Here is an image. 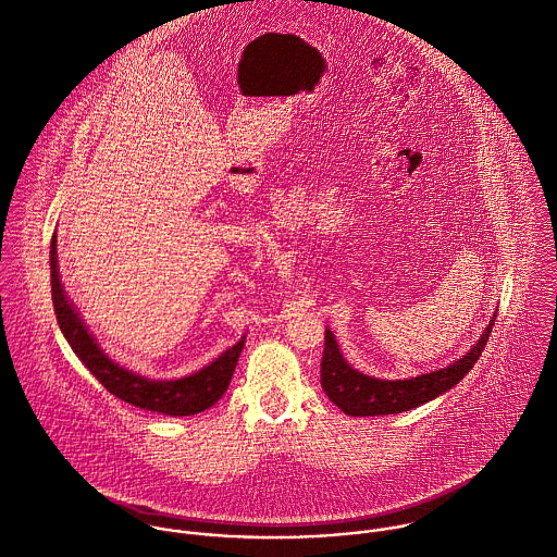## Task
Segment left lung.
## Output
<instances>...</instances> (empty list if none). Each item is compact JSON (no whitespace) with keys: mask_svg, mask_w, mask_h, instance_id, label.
I'll return each instance as SVG.
<instances>
[{"mask_svg":"<svg viewBox=\"0 0 557 557\" xmlns=\"http://www.w3.org/2000/svg\"><path fill=\"white\" fill-rule=\"evenodd\" d=\"M495 317L478 345L458 362L447 369L425 373L412 380H377L364 375L347 364L338 343L330 330H325V349L321 360V386L325 395L349 417H377L408 412L421 404L454 388L480 360L488 336L493 332Z\"/></svg>","mask_w":557,"mask_h":557,"instance_id":"1","label":"left lung"}]
</instances>
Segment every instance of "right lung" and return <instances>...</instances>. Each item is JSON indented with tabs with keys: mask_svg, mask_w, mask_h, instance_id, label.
<instances>
[{
	"mask_svg": "<svg viewBox=\"0 0 557 557\" xmlns=\"http://www.w3.org/2000/svg\"><path fill=\"white\" fill-rule=\"evenodd\" d=\"M49 267H51V299H53V312L58 319V325L69 341L75 356L84 362V367L99 380V384L112 393L114 397L143 408L151 412H160L166 417H190L208 410L214 406L223 393L230 386V380L234 375L238 356L243 351L245 341H238L232 349H227L223 356H219L212 364L206 369L182 377V380H147L143 375H136L134 371H127L112 362L103 349L97 345L88 327L84 325L77 308L66 297L64 286L60 284L58 275V251H55V234L51 238V251H49Z\"/></svg>",
	"mask_w": 557,
	"mask_h": 557,
	"instance_id": "right-lung-1",
	"label": "right lung"
}]
</instances>
